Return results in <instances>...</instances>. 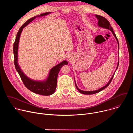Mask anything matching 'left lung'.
I'll return each mask as SVG.
<instances>
[{"label": "left lung", "instance_id": "1", "mask_svg": "<svg viewBox=\"0 0 133 133\" xmlns=\"http://www.w3.org/2000/svg\"><path fill=\"white\" fill-rule=\"evenodd\" d=\"M96 18L98 19V25L99 26L102 27V28H106V29H109L110 30L112 34L114 35L115 38L117 40V42L118 43V49H119V43H118V39L117 38L115 35V34L114 33V32L113 31V29H112V28L111 27L110 25V23L109 22H108V21L107 19H106L105 17H104L103 16H100V15H96ZM118 65H119V61L118 62V64H117V68H116V69H117L118 68ZM114 74L112 75V76L111 77V79H110V81H109V82L105 86H104L103 87L98 89V90H94V91H84V90H81L80 89H79L78 88V87L76 85V82L75 81V86H76V88L77 89V90L82 94H85V95H91V94H96V93H97V92H99V91H102V90H103L104 89H105V88H106L109 85V84L110 83V82H111L112 79V78L114 77Z\"/></svg>", "mask_w": 133, "mask_h": 133}]
</instances>
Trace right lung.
Returning a JSON list of instances; mask_svg holds the SVG:
<instances>
[{
  "label": "right lung",
  "instance_id": "1",
  "mask_svg": "<svg viewBox=\"0 0 133 133\" xmlns=\"http://www.w3.org/2000/svg\"><path fill=\"white\" fill-rule=\"evenodd\" d=\"M50 12H45L41 14L39 16L32 17L26 22L19 29L17 32L15 41L13 45V51L14 55V64L17 72L19 75L20 77L24 84V85L30 91L36 94L42 95L44 96H48L54 94L57 87V80L59 71L61 68L65 65L68 64V62L66 61H63L60 64L57 65L51 69L49 72L48 78L44 82H37L30 79L28 78L22 71L19 66L18 65V47L19 44V40L20 38L21 32L23 28L26 26L29 23L32 22L36 18V17L43 16L48 15Z\"/></svg>",
  "mask_w": 133,
  "mask_h": 133
}]
</instances>
